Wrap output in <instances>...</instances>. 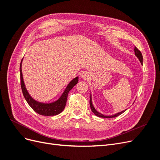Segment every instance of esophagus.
I'll use <instances>...</instances> for the list:
<instances>
[{
    "instance_id": "esophagus-1",
    "label": "esophagus",
    "mask_w": 160,
    "mask_h": 160,
    "mask_svg": "<svg viewBox=\"0 0 160 160\" xmlns=\"http://www.w3.org/2000/svg\"><path fill=\"white\" fill-rule=\"evenodd\" d=\"M81 77H82V78L84 79H88L89 77V74L88 73V72H83L81 75Z\"/></svg>"
}]
</instances>
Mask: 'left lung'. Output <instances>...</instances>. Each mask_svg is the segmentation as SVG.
<instances>
[{
  "label": "left lung",
  "instance_id": "1",
  "mask_svg": "<svg viewBox=\"0 0 160 160\" xmlns=\"http://www.w3.org/2000/svg\"><path fill=\"white\" fill-rule=\"evenodd\" d=\"M134 51H135V56H136L138 57V59L139 60L140 62H141V64L143 65V56H142V52H140L138 49V48L136 47H134ZM89 104H90V108H91V109L92 111V112H93L96 116H98V117L99 118H115V117H118V115L122 114L123 112H125V111H126L127 109H125L122 111H120V112H118L117 113H115L114 115H105L102 113H99V111H97L95 108V107L93 105V103H92V97H91V95H90V101H89Z\"/></svg>",
  "mask_w": 160,
  "mask_h": 160
}]
</instances>
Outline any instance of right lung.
<instances>
[{"label":"right lung","instance_id":"add662e5","mask_svg":"<svg viewBox=\"0 0 160 160\" xmlns=\"http://www.w3.org/2000/svg\"><path fill=\"white\" fill-rule=\"evenodd\" d=\"M22 59L20 65V72H21V85L22 91V94L24 95L25 100L28 104L30 105V107L35 111L36 113L44 116H52L57 115L61 113L65 108L67 96H68L69 92L72 89L75 85L78 83L79 77H76L72 80H71L69 84L67 85L63 93L60 96V98L57 100L51 103H43L40 102L33 99L31 95L27 91L25 82L23 80L22 72Z\"/></svg>","mask_w":160,"mask_h":160}]
</instances>
